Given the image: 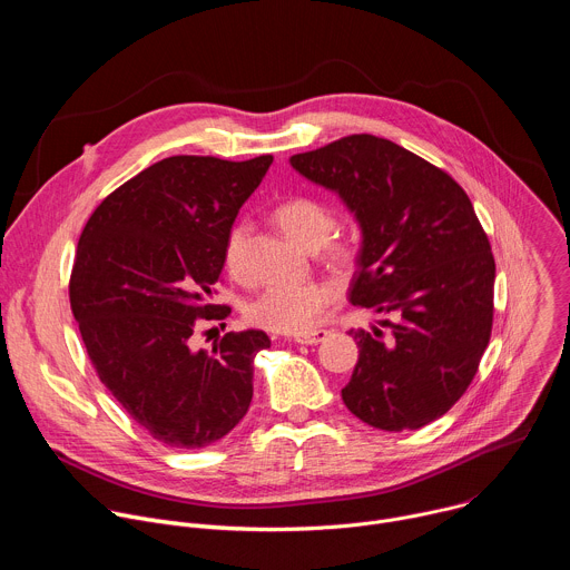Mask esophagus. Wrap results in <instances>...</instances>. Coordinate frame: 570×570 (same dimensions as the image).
Instances as JSON below:
<instances>
[{
  "instance_id": "esophagus-1",
  "label": "esophagus",
  "mask_w": 570,
  "mask_h": 570,
  "mask_svg": "<svg viewBox=\"0 0 570 570\" xmlns=\"http://www.w3.org/2000/svg\"><path fill=\"white\" fill-rule=\"evenodd\" d=\"M327 336H330L327 330H313V332H306V334H297L293 341H295L297 345H317V343H322Z\"/></svg>"
}]
</instances>
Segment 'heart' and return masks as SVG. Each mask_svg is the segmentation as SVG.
<instances>
[{
  "mask_svg": "<svg viewBox=\"0 0 570 570\" xmlns=\"http://www.w3.org/2000/svg\"><path fill=\"white\" fill-rule=\"evenodd\" d=\"M275 220L284 234L304 250H322L324 259L334 266L352 264L356 250L345 238H330L336 229L334 212L315 198L297 196L284 200L275 209ZM246 240L248 223L238 220L229 227L223 259L225 268L234 277H246ZM336 299V288L324 282L302 284H268L246 304V317L259 330L273 334H306Z\"/></svg>",
  "mask_w": 570,
  "mask_h": 570,
  "instance_id": "1",
  "label": "heart"
}]
</instances>
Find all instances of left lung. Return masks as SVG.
Listing matches in <instances>:
<instances>
[{
  "label": "left lung",
  "mask_w": 570,
  "mask_h": 570,
  "mask_svg": "<svg viewBox=\"0 0 570 570\" xmlns=\"http://www.w3.org/2000/svg\"><path fill=\"white\" fill-rule=\"evenodd\" d=\"M338 194L361 227L354 306L390 315L350 330L358 363L347 409L381 431H417L464 394L492 336L497 264L464 189L403 146L350 135L291 157Z\"/></svg>",
  "instance_id": "8db88e82"
}]
</instances>
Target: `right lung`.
I'll return each instance as SVG.
<instances>
[{
  "label": "right lung",
  "instance_id": "right-lung-1",
  "mask_svg": "<svg viewBox=\"0 0 570 570\" xmlns=\"http://www.w3.org/2000/svg\"><path fill=\"white\" fill-rule=\"evenodd\" d=\"M273 155L246 161L174 155L112 191L78 238L71 313L88 356L124 411L157 442L203 449L248 413L259 330L194 350L212 304L227 232Z\"/></svg>",
  "mask_w": 570,
  "mask_h": 570
}]
</instances>
